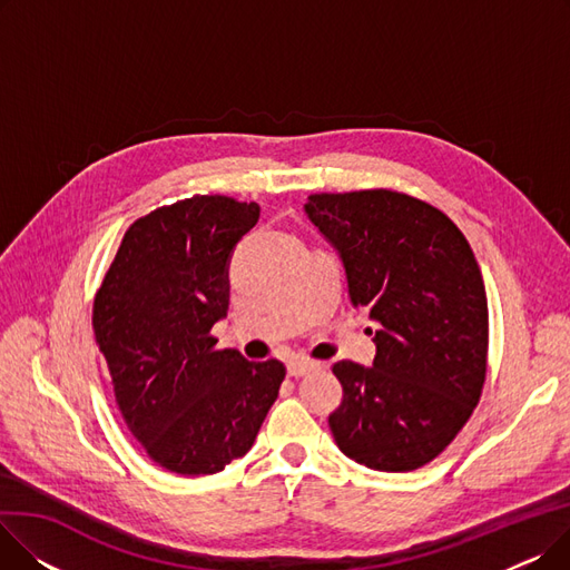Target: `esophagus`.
Returning <instances> with one entry per match:
<instances>
[{
  "instance_id": "1",
  "label": "esophagus",
  "mask_w": 570,
  "mask_h": 570,
  "mask_svg": "<svg viewBox=\"0 0 570 570\" xmlns=\"http://www.w3.org/2000/svg\"><path fill=\"white\" fill-rule=\"evenodd\" d=\"M318 365L314 363V361H305V357H295V361H291L288 363V376H303V374H307V372H312V370H316Z\"/></svg>"
}]
</instances>
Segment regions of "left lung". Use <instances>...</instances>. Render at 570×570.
I'll use <instances>...</instances> for the list:
<instances>
[{"label": "left lung", "mask_w": 570, "mask_h": 570, "mask_svg": "<svg viewBox=\"0 0 570 570\" xmlns=\"http://www.w3.org/2000/svg\"><path fill=\"white\" fill-rule=\"evenodd\" d=\"M305 213L340 252L351 303L376 321L374 365H333L344 395L327 425L357 464L421 469L483 393L490 321L481 267L451 217L395 189L312 194Z\"/></svg>", "instance_id": "1"}]
</instances>
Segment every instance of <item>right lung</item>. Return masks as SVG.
Returning <instances> with one entry per match:
<instances>
[{
  "label": "right lung",
  "mask_w": 570,
  "mask_h": 570,
  "mask_svg": "<svg viewBox=\"0 0 570 570\" xmlns=\"http://www.w3.org/2000/svg\"><path fill=\"white\" fill-rule=\"evenodd\" d=\"M256 203L191 196L136 219L95 295L92 327L119 413L147 458L179 475L247 455L279 395L284 363L217 348L228 258Z\"/></svg>",
  "instance_id": "1"
}]
</instances>
